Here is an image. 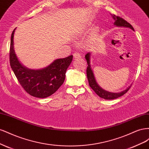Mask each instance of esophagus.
I'll return each instance as SVG.
<instances>
[{"mask_svg": "<svg viewBox=\"0 0 149 149\" xmlns=\"http://www.w3.org/2000/svg\"><path fill=\"white\" fill-rule=\"evenodd\" d=\"M73 56H74V58H75V59H76V58H80L82 57V56L81 55V54L79 53H78V52L74 53Z\"/></svg>", "mask_w": 149, "mask_h": 149, "instance_id": "esophagus-1", "label": "esophagus"}]
</instances>
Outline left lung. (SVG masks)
Instances as JSON below:
<instances>
[{
  "label": "left lung",
  "instance_id": "1",
  "mask_svg": "<svg viewBox=\"0 0 149 149\" xmlns=\"http://www.w3.org/2000/svg\"><path fill=\"white\" fill-rule=\"evenodd\" d=\"M112 17H113V19L115 20L114 25H116V26L129 27L130 29H131L132 30H134L132 26L122 17L119 16H116V15H112ZM90 55H91V53H88L86 55H85V58L86 60L88 63V66L86 69L87 78L89 86L93 89V91L96 93V94H97V95H98L101 98L105 99V100H114V99L118 98L121 96H123L124 94H125L129 91L132 85L130 86L129 88L124 90V91L120 93H110L106 91L105 90H104L101 88H100V86L98 85V84L96 81L95 78H94V76L93 74V71L91 68V65H90Z\"/></svg>",
  "mask_w": 149,
  "mask_h": 149
}]
</instances>
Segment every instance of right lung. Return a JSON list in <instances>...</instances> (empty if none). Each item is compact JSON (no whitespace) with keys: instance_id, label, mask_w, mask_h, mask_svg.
<instances>
[{"instance_id":"obj_1","label":"right lung","mask_w":149,"mask_h":149,"mask_svg":"<svg viewBox=\"0 0 149 149\" xmlns=\"http://www.w3.org/2000/svg\"><path fill=\"white\" fill-rule=\"evenodd\" d=\"M11 35L10 64L18 81L30 95L39 98L47 97L55 93L63 83L65 73L73 60V55L54 61L45 68L29 70L18 60L13 49V34Z\"/></svg>"}]
</instances>
